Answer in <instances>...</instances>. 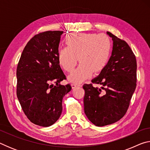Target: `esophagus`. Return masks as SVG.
<instances>
[{
  "instance_id": "obj_1",
  "label": "esophagus",
  "mask_w": 150,
  "mask_h": 150,
  "mask_svg": "<svg viewBox=\"0 0 150 150\" xmlns=\"http://www.w3.org/2000/svg\"><path fill=\"white\" fill-rule=\"evenodd\" d=\"M81 85L79 84H75V83H73V84L71 85V87H72V88H75L76 87H81Z\"/></svg>"
}]
</instances>
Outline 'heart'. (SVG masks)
I'll use <instances>...</instances> for the list:
<instances>
[{
  "mask_svg": "<svg viewBox=\"0 0 150 150\" xmlns=\"http://www.w3.org/2000/svg\"><path fill=\"white\" fill-rule=\"evenodd\" d=\"M66 46L58 50L59 62L63 69L71 72L79 60V65L69 77L71 82L80 83L90 78L94 72L102 71L110 58L112 44L104 34L82 33L68 36Z\"/></svg>",
  "mask_w": 150,
  "mask_h": 150,
  "instance_id": "obj_1",
  "label": "heart"
}]
</instances>
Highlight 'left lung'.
Masks as SVG:
<instances>
[{
    "label": "left lung",
    "mask_w": 150,
    "mask_h": 150,
    "mask_svg": "<svg viewBox=\"0 0 150 150\" xmlns=\"http://www.w3.org/2000/svg\"><path fill=\"white\" fill-rule=\"evenodd\" d=\"M113 40V50L107 65L91 84L83 85L84 110L96 126L113 124L126 115L136 87L137 63L128 44L107 32ZM93 84L102 85L94 88Z\"/></svg>",
    "instance_id": "1"
}]
</instances>
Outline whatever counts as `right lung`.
<instances>
[{"label":"right lung","mask_w":150,"mask_h":150,"mask_svg":"<svg viewBox=\"0 0 150 150\" xmlns=\"http://www.w3.org/2000/svg\"><path fill=\"white\" fill-rule=\"evenodd\" d=\"M62 34L63 31H46L35 35L18 63V99L26 117L40 126H50L59 119L63 96L71 90L70 84H59L66 79L58 59Z\"/></svg>","instance_id":"add662e5"}]
</instances>
